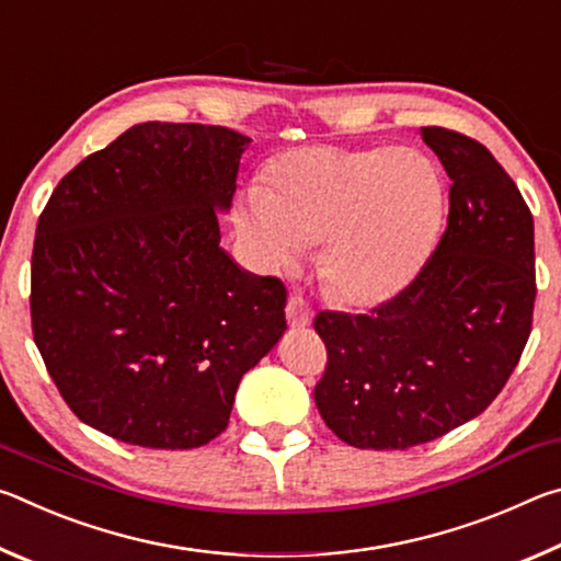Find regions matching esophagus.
Wrapping results in <instances>:
<instances>
[{
  "label": "esophagus",
  "instance_id": "34e87169",
  "mask_svg": "<svg viewBox=\"0 0 561 561\" xmlns=\"http://www.w3.org/2000/svg\"><path fill=\"white\" fill-rule=\"evenodd\" d=\"M287 321L291 329H304L311 324V307L301 297H297V294L287 301Z\"/></svg>",
  "mask_w": 561,
  "mask_h": 561
}]
</instances>
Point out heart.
Returning <instances> with one entry per match:
<instances>
[{
    "label": "heart",
    "mask_w": 561,
    "mask_h": 561,
    "mask_svg": "<svg viewBox=\"0 0 561 561\" xmlns=\"http://www.w3.org/2000/svg\"><path fill=\"white\" fill-rule=\"evenodd\" d=\"M443 215V183L411 148H299L244 190L240 225L270 272H289L321 247L336 297L378 307L415 277Z\"/></svg>",
    "instance_id": "obj_1"
}]
</instances>
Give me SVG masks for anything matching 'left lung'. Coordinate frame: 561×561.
Listing matches in <instances>:
<instances>
[{"mask_svg":"<svg viewBox=\"0 0 561 561\" xmlns=\"http://www.w3.org/2000/svg\"><path fill=\"white\" fill-rule=\"evenodd\" d=\"M421 136L450 178L448 227L417 277L371 314L319 311L321 417L360 450H405L495 401L535 309V222L490 150L462 133Z\"/></svg>","mask_w":561,"mask_h":561,"instance_id":"8db88e82","label":"left lung"}]
</instances>
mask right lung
Wrapping results in <instances>:
<instances>
[{
    "label": "right lung",
    "mask_w": 561,
    "mask_h": 561,
    "mask_svg": "<svg viewBox=\"0 0 561 561\" xmlns=\"http://www.w3.org/2000/svg\"><path fill=\"white\" fill-rule=\"evenodd\" d=\"M250 138L148 121L83 158L32 252L36 348L71 411L111 438L190 450L287 331V289L220 247Z\"/></svg>",
    "instance_id": "right-lung-1"
}]
</instances>
